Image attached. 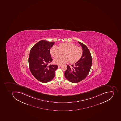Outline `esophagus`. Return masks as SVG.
Returning a JSON list of instances; mask_svg holds the SVG:
<instances>
[{"instance_id":"esophagus-1","label":"esophagus","mask_w":121,"mask_h":121,"mask_svg":"<svg viewBox=\"0 0 121 121\" xmlns=\"http://www.w3.org/2000/svg\"><path fill=\"white\" fill-rule=\"evenodd\" d=\"M61 66V65H60V64H59L58 65V67H60Z\"/></svg>"}]
</instances>
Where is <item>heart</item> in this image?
I'll use <instances>...</instances> for the list:
<instances>
[{"label":"heart","mask_w":121,"mask_h":121,"mask_svg":"<svg viewBox=\"0 0 121 121\" xmlns=\"http://www.w3.org/2000/svg\"><path fill=\"white\" fill-rule=\"evenodd\" d=\"M64 52V55L57 57L54 59V62L57 64L70 62L75 63L80 59L83 54V50L81 48L70 43H60L59 47L53 46L50 50V53L53 57L59 56Z\"/></svg>","instance_id":"b5f03b06"}]
</instances>
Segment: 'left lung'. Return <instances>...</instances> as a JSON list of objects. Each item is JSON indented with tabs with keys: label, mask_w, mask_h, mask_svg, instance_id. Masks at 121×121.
<instances>
[{
	"label": "left lung",
	"mask_w": 121,
	"mask_h": 121,
	"mask_svg": "<svg viewBox=\"0 0 121 121\" xmlns=\"http://www.w3.org/2000/svg\"><path fill=\"white\" fill-rule=\"evenodd\" d=\"M82 46L83 54L80 59L72 68L67 65L64 73L67 80L73 83H77L84 80L88 74L92 64V58L90 52L85 45L78 41Z\"/></svg>",
	"instance_id": "1"
}]
</instances>
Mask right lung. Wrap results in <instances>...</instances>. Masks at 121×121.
Listing matches in <instances>:
<instances>
[{"instance_id":"add662e5","label":"right lung","mask_w":121,"mask_h":121,"mask_svg":"<svg viewBox=\"0 0 121 121\" xmlns=\"http://www.w3.org/2000/svg\"><path fill=\"white\" fill-rule=\"evenodd\" d=\"M54 43L40 41L33 46L30 52V71L35 78L43 83L50 82L54 78L55 71L58 68L57 65H48L52 60L50 51Z\"/></svg>"}]
</instances>
